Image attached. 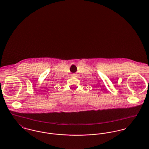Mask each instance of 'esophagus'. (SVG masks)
Returning <instances> with one entry per match:
<instances>
[{"label": "esophagus", "mask_w": 149, "mask_h": 149, "mask_svg": "<svg viewBox=\"0 0 149 149\" xmlns=\"http://www.w3.org/2000/svg\"><path fill=\"white\" fill-rule=\"evenodd\" d=\"M72 75H76V74H73Z\"/></svg>", "instance_id": "esophagus-1"}]
</instances>
